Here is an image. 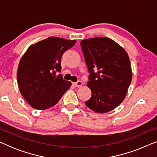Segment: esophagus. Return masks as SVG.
<instances>
[{
  "mask_svg": "<svg viewBox=\"0 0 157 157\" xmlns=\"http://www.w3.org/2000/svg\"><path fill=\"white\" fill-rule=\"evenodd\" d=\"M73 84H74L75 86L79 87V86H81L83 85V82L81 81H76V82L73 83Z\"/></svg>",
  "mask_w": 157,
  "mask_h": 157,
  "instance_id": "esophagus-1",
  "label": "esophagus"
}]
</instances>
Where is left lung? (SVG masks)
<instances>
[{
    "label": "left lung",
    "instance_id": "obj_1",
    "mask_svg": "<svg viewBox=\"0 0 157 157\" xmlns=\"http://www.w3.org/2000/svg\"><path fill=\"white\" fill-rule=\"evenodd\" d=\"M89 73L88 87L91 97L85 104L97 113L119 106L132 82L129 58L126 51L109 38L96 37L81 41Z\"/></svg>",
    "mask_w": 157,
    "mask_h": 157
}]
</instances>
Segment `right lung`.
<instances>
[{
	"label": "right lung",
	"mask_w": 157,
	"mask_h": 157,
	"mask_svg": "<svg viewBox=\"0 0 157 157\" xmlns=\"http://www.w3.org/2000/svg\"><path fill=\"white\" fill-rule=\"evenodd\" d=\"M59 37H48L31 45L19 63L17 81L21 94L31 106L44 110L54 106L71 83L63 80L61 59L76 44Z\"/></svg>",
	"instance_id": "add662e5"
}]
</instances>
